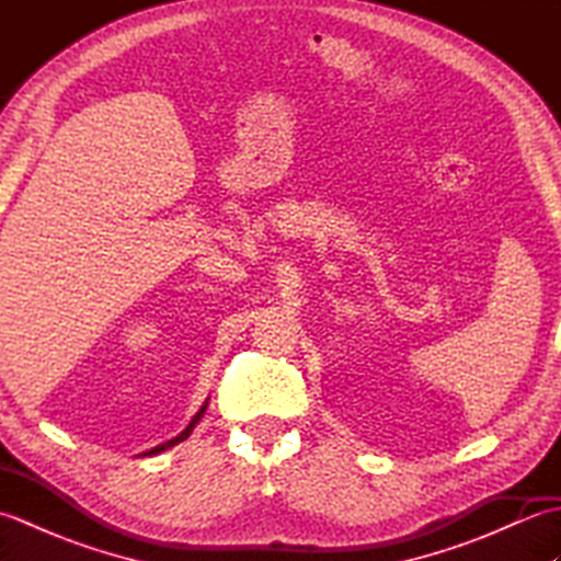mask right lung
I'll list each match as a JSON object with an SVG mask.
<instances>
[{
	"label": "right lung",
	"mask_w": 561,
	"mask_h": 561,
	"mask_svg": "<svg viewBox=\"0 0 561 561\" xmlns=\"http://www.w3.org/2000/svg\"><path fill=\"white\" fill-rule=\"evenodd\" d=\"M205 410H207V402L202 404L199 408V412L193 416V422H190L181 434H178L175 438H171V440H165V444H161V446H157V448H151V450H147V453H141V456H157V453H161V450H165V448H173L175 444H181V440H185L190 434H193V428H195V424L202 420V414H205Z\"/></svg>",
	"instance_id": "add662e5"
}]
</instances>
